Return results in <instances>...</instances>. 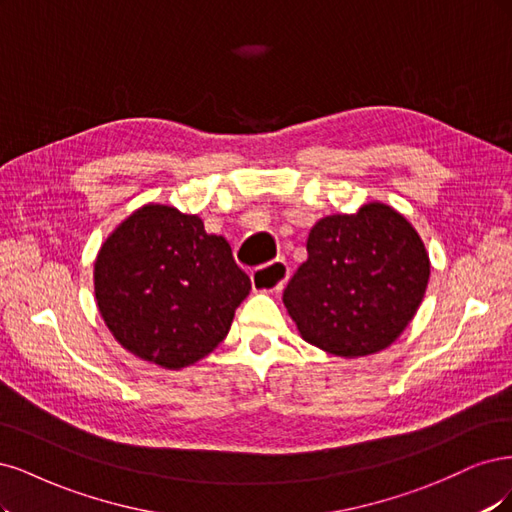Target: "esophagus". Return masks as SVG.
Segmentation results:
<instances>
[{"instance_id":"esophagus-1","label":"esophagus","mask_w":512,"mask_h":512,"mask_svg":"<svg viewBox=\"0 0 512 512\" xmlns=\"http://www.w3.org/2000/svg\"><path fill=\"white\" fill-rule=\"evenodd\" d=\"M289 278V266L283 259H274L270 263L255 268L251 274V283L255 291H278Z\"/></svg>"}]
</instances>
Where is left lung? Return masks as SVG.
Here are the masks:
<instances>
[{
  "instance_id": "8db88e82",
  "label": "left lung",
  "mask_w": 512,
  "mask_h": 512,
  "mask_svg": "<svg viewBox=\"0 0 512 512\" xmlns=\"http://www.w3.org/2000/svg\"><path fill=\"white\" fill-rule=\"evenodd\" d=\"M308 259L283 293L300 336L338 357L387 349L415 317L430 257L398 210L370 202L315 223Z\"/></svg>"
}]
</instances>
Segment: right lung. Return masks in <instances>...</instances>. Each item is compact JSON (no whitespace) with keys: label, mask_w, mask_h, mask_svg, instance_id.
I'll return each mask as SVG.
<instances>
[{"label":"right lung","mask_w":512,"mask_h":512,"mask_svg":"<svg viewBox=\"0 0 512 512\" xmlns=\"http://www.w3.org/2000/svg\"><path fill=\"white\" fill-rule=\"evenodd\" d=\"M95 300L123 349L166 370L212 353L251 291L223 236L195 214L146 204L114 229L95 259Z\"/></svg>","instance_id":"add662e5"}]
</instances>
